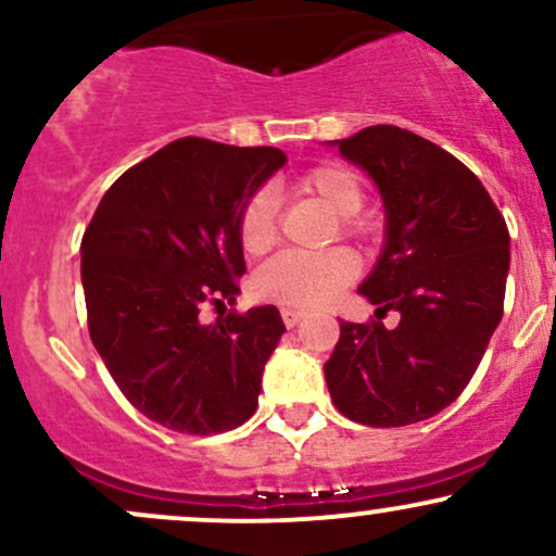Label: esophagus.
Wrapping results in <instances>:
<instances>
[{"instance_id":"1","label":"esophagus","mask_w":556,"mask_h":556,"mask_svg":"<svg viewBox=\"0 0 556 556\" xmlns=\"http://www.w3.org/2000/svg\"><path fill=\"white\" fill-rule=\"evenodd\" d=\"M305 318V314L303 311H295V308H282V321H285V327H295V324H300Z\"/></svg>"}]
</instances>
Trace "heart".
Here are the masks:
<instances>
[{
	"instance_id": "b5f03b06",
	"label": "heart",
	"mask_w": 556,
	"mask_h": 556,
	"mask_svg": "<svg viewBox=\"0 0 556 556\" xmlns=\"http://www.w3.org/2000/svg\"><path fill=\"white\" fill-rule=\"evenodd\" d=\"M295 193L314 195L329 212L340 216L342 235H363L366 225L358 219L363 208V185L353 169L342 164H318L295 180ZM277 195L261 188L242 203L238 214V240L242 251L261 256L277 242ZM355 253L334 248L324 253H282L266 261L253 277L261 298L287 308H321L358 277Z\"/></svg>"
}]
</instances>
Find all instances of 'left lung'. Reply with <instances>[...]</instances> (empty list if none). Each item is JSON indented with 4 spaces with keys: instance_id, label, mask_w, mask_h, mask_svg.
<instances>
[{
    "instance_id": "left-lung-1",
    "label": "left lung",
    "mask_w": 556,
    "mask_h": 556,
    "mask_svg": "<svg viewBox=\"0 0 556 556\" xmlns=\"http://www.w3.org/2000/svg\"><path fill=\"white\" fill-rule=\"evenodd\" d=\"M337 146L379 188L387 242L358 287L376 318L340 321L324 376L337 410L355 424L410 426L473 379L502 321L509 232L481 180L431 140L374 125ZM387 309L401 314L394 330L378 321Z\"/></svg>"
}]
</instances>
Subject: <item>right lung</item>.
I'll use <instances>...</instances> for the list:
<instances>
[{
  "mask_svg": "<svg viewBox=\"0 0 556 556\" xmlns=\"http://www.w3.org/2000/svg\"><path fill=\"white\" fill-rule=\"evenodd\" d=\"M285 162L271 146L172 140L117 177L83 235L93 348L130 405L172 431L208 437L256 413L282 316L198 314L240 292L238 214Z\"/></svg>",
  "mask_w": 556,
  "mask_h": 556,
  "instance_id": "add662e5",
  "label": "right lung"
}]
</instances>
